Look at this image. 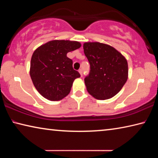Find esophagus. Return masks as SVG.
Instances as JSON below:
<instances>
[{
	"mask_svg": "<svg viewBox=\"0 0 158 158\" xmlns=\"http://www.w3.org/2000/svg\"><path fill=\"white\" fill-rule=\"evenodd\" d=\"M79 74H81V76H82V74H83V70L81 69H79Z\"/></svg>",
	"mask_w": 158,
	"mask_h": 158,
	"instance_id": "obj_1",
	"label": "esophagus"
}]
</instances>
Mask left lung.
<instances>
[{
  "label": "left lung",
  "mask_w": 158,
  "mask_h": 158,
  "mask_svg": "<svg viewBox=\"0 0 158 158\" xmlns=\"http://www.w3.org/2000/svg\"><path fill=\"white\" fill-rule=\"evenodd\" d=\"M84 52L90 68L84 79L88 92L98 100L114 97L127 81L125 58L114 47L100 42H85Z\"/></svg>",
  "instance_id": "1"
}]
</instances>
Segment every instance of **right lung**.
Segmentation results:
<instances>
[{
  "mask_svg": "<svg viewBox=\"0 0 158 158\" xmlns=\"http://www.w3.org/2000/svg\"><path fill=\"white\" fill-rule=\"evenodd\" d=\"M79 42L52 40L35 51L31 60L30 75L33 84L44 98L58 101L70 92L74 80L80 74L73 68L67 53L79 49Z\"/></svg>",
  "mask_w": 158,
  "mask_h": 158,
  "instance_id": "right-lung-1",
  "label": "right lung"
}]
</instances>
